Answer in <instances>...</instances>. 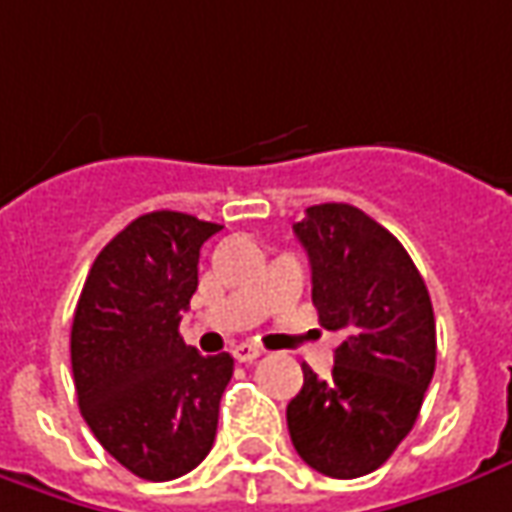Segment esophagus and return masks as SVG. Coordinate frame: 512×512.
Segmentation results:
<instances>
[{
    "instance_id": "1",
    "label": "esophagus",
    "mask_w": 512,
    "mask_h": 512,
    "mask_svg": "<svg viewBox=\"0 0 512 512\" xmlns=\"http://www.w3.org/2000/svg\"><path fill=\"white\" fill-rule=\"evenodd\" d=\"M260 347H255V344H235L232 347V356H235V361H241V364H249V361H255V358H260Z\"/></svg>"
}]
</instances>
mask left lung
Returning <instances> with one entry per match:
<instances>
[{"instance_id":"obj_1","label":"left lung","mask_w":512,"mask_h":512,"mask_svg":"<svg viewBox=\"0 0 512 512\" xmlns=\"http://www.w3.org/2000/svg\"><path fill=\"white\" fill-rule=\"evenodd\" d=\"M322 328L342 333L328 378L302 364L288 403L302 460L333 479L381 468L412 431L434 375L429 288L401 241L350 204H316L294 224Z\"/></svg>"}]
</instances>
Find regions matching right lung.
Returning a JSON list of instances; mask_svg holds the SVG:
<instances>
[{
  "mask_svg": "<svg viewBox=\"0 0 512 512\" xmlns=\"http://www.w3.org/2000/svg\"><path fill=\"white\" fill-rule=\"evenodd\" d=\"M218 224L156 210L95 257L72 319V375L97 443L139 479L168 482L210 454L235 361L179 333L198 288V252Z\"/></svg>",
  "mask_w": 512,
  "mask_h": 512,
  "instance_id": "obj_1",
  "label": "right lung"
}]
</instances>
